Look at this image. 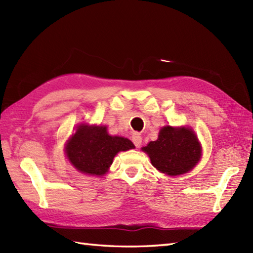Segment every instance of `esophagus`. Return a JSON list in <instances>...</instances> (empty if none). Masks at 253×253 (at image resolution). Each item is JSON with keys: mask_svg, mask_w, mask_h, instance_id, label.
Wrapping results in <instances>:
<instances>
[{"mask_svg": "<svg viewBox=\"0 0 253 253\" xmlns=\"http://www.w3.org/2000/svg\"><path fill=\"white\" fill-rule=\"evenodd\" d=\"M132 142H133V144H135L137 148L140 147L141 146V142H142L141 136L139 135V133H137V132L133 133V135H132Z\"/></svg>", "mask_w": 253, "mask_h": 253, "instance_id": "1", "label": "esophagus"}]
</instances>
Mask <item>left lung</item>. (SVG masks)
<instances>
[{"mask_svg": "<svg viewBox=\"0 0 253 253\" xmlns=\"http://www.w3.org/2000/svg\"><path fill=\"white\" fill-rule=\"evenodd\" d=\"M142 150L147 152L155 169L170 176L185 174L201 157L198 139L189 128L163 127L158 140L151 141Z\"/></svg>", "mask_w": 253, "mask_h": 253, "instance_id": "8db88e82", "label": "left lung"}]
</instances>
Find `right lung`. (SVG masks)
<instances>
[{
	"mask_svg": "<svg viewBox=\"0 0 253 253\" xmlns=\"http://www.w3.org/2000/svg\"><path fill=\"white\" fill-rule=\"evenodd\" d=\"M135 146L127 138L112 137L104 126L80 125L68 140L66 154L71 163L84 174H105L120 151Z\"/></svg>",
	"mask_w": 253,
	"mask_h": 253,
	"instance_id": "add662e5",
	"label": "right lung"
}]
</instances>
